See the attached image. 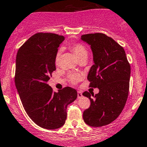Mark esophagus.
<instances>
[{"instance_id":"obj_1","label":"esophagus","mask_w":147,"mask_h":147,"mask_svg":"<svg viewBox=\"0 0 147 147\" xmlns=\"http://www.w3.org/2000/svg\"><path fill=\"white\" fill-rule=\"evenodd\" d=\"M82 96V94L81 92H78V98H80Z\"/></svg>"}]
</instances>
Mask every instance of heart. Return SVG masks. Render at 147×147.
<instances>
[{
    "mask_svg": "<svg viewBox=\"0 0 147 147\" xmlns=\"http://www.w3.org/2000/svg\"><path fill=\"white\" fill-rule=\"evenodd\" d=\"M69 48L74 54L76 55L77 58L80 61L82 59H86L88 57V52L87 49L84 44H81V43H75V44H72L69 45ZM62 53V51L59 50L55 54V65H58L59 63L60 58H61ZM80 75L78 74H71L69 75V80L71 82L76 83L78 82L79 80H80Z\"/></svg>",
    "mask_w": 147,
    "mask_h": 147,
    "instance_id": "1",
    "label": "heart"
}]
</instances>
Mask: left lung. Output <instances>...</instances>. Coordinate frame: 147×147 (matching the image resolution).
<instances>
[{"label": "left lung", "instance_id": "1", "mask_svg": "<svg viewBox=\"0 0 147 147\" xmlns=\"http://www.w3.org/2000/svg\"><path fill=\"white\" fill-rule=\"evenodd\" d=\"M81 39L91 46L94 64L87 76L89 87L98 88L99 92L92 99L89 92L83 96L91 105L83 113V119L92 127L110 124L124 109L129 87L130 65L124 49L112 38L102 33L84 34Z\"/></svg>", "mask_w": 147, "mask_h": 147}]
</instances>
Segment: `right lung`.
<instances>
[{"mask_svg": "<svg viewBox=\"0 0 147 147\" xmlns=\"http://www.w3.org/2000/svg\"><path fill=\"white\" fill-rule=\"evenodd\" d=\"M64 40L55 34L37 33L17 53L15 82L23 107L37 125L48 129L65 124L67 106L78 97L73 88L55 92L47 83L55 70V54Z\"/></svg>", "mask_w": 147, "mask_h": 147, "instance_id": "1", "label": "right lung"}]
</instances>
